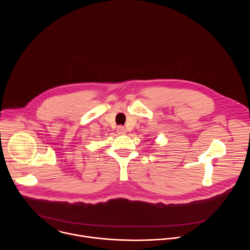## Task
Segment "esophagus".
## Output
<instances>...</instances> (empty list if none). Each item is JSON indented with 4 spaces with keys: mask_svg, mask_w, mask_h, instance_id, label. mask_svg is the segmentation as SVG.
<instances>
[{
    "mask_svg": "<svg viewBox=\"0 0 250 250\" xmlns=\"http://www.w3.org/2000/svg\"><path fill=\"white\" fill-rule=\"evenodd\" d=\"M117 131L119 134H125L126 133V129L124 127V126H118L117 127Z\"/></svg>",
    "mask_w": 250,
    "mask_h": 250,
    "instance_id": "34e87169",
    "label": "esophagus"
}]
</instances>
